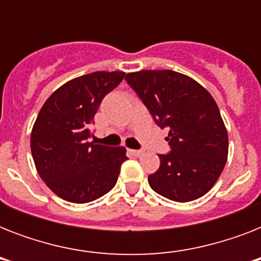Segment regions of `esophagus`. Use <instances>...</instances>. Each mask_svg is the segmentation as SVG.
I'll return each instance as SVG.
<instances>
[{
  "label": "esophagus",
  "mask_w": 261,
  "mask_h": 261,
  "mask_svg": "<svg viewBox=\"0 0 261 261\" xmlns=\"http://www.w3.org/2000/svg\"><path fill=\"white\" fill-rule=\"evenodd\" d=\"M131 154L134 155V157H141L143 154V150H128Z\"/></svg>",
  "instance_id": "34e87169"
}]
</instances>
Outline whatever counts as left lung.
<instances>
[{"mask_svg":"<svg viewBox=\"0 0 261 261\" xmlns=\"http://www.w3.org/2000/svg\"><path fill=\"white\" fill-rule=\"evenodd\" d=\"M137 92L160 127H168L171 151L160 154L149 186L174 202H191L213 188L227 160L229 139L218 106L188 75L173 70L128 73Z\"/></svg>","mask_w":261,"mask_h":261,"instance_id":"obj_1","label":"left lung"}]
</instances>
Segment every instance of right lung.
<instances>
[{"label": "right lung", "instance_id": "1", "mask_svg": "<svg viewBox=\"0 0 261 261\" xmlns=\"http://www.w3.org/2000/svg\"><path fill=\"white\" fill-rule=\"evenodd\" d=\"M123 71H94L67 81L43 104L31 133V151L39 176L59 198L88 203L118 181L126 149L88 142L94 115Z\"/></svg>", "mask_w": 261, "mask_h": 261}]
</instances>
